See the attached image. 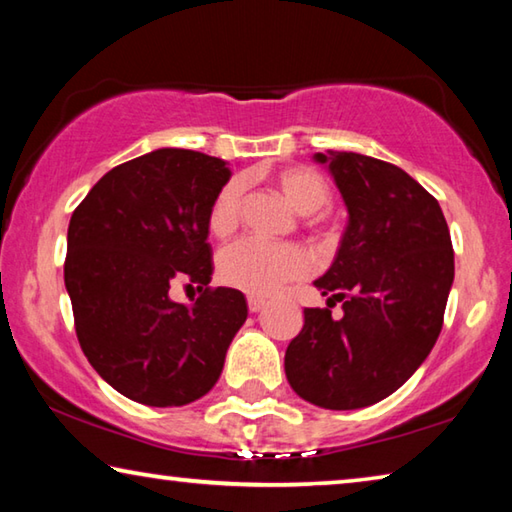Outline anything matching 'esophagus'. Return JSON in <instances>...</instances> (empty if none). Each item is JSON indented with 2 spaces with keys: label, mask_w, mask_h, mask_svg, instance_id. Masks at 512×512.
<instances>
[{
  "label": "esophagus",
  "mask_w": 512,
  "mask_h": 512,
  "mask_svg": "<svg viewBox=\"0 0 512 512\" xmlns=\"http://www.w3.org/2000/svg\"><path fill=\"white\" fill-rule=\"evenodd\" d=\"M264 305H266V300H264V298H259V296H248V309L253 311V314H255V311L262 309Z\"/></svg>",
  "instance_id": "1"
}]
</instances>
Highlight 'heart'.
<instances>
[{
  "label": "heart",
  "mask_w": 512,
  "mask_h": 512,
  "mask_svg": "<svg viewBox=\"0 0 512 512\" xmlns=\"http://www.w3.org/2000/svg\"><path fill=\"white\" fill-rule=\"evenodd\" d=\"M277 185L291 205L302 214L325 210L332 201V189L318 171L293 167L277 173ZM244 180L232 178L214 196L210 230L216 237H228L237 230L244 205ZM314 268L309 250L300 244H273L257 237L241 239L228 246L219 257V277L232 289L246 291L250 296H271L287 282L305 280Z\"/></svg>",
  "instance_id": "1"
}]
</instances>
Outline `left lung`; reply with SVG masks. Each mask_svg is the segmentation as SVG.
<instances>
[{"label":"left lung","mask_w":512,"mask_h":512,"mask_svg":"<svg viewBox=\"0 0 512 512\" xmlns=\"http://www.w3.org/2000/svg\"><path fill=\"white\" fill-rule=\"evenodd\" d=\"M316 162L350 214L334 264L314 282L343 316L305 309L284 372L302 400L352 411L395 393L436 345L454 248L438 201L400 167L348 151L316 153Z\"/></svg>","instance_id":"left-lung-1"}]
</instances>
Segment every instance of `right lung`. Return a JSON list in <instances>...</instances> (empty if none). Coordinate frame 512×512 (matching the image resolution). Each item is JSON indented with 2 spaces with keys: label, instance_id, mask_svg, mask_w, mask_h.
Segmentation results:
<instances>
[{
  "label": "right lung",
  "instance_id": "add662e5",
  "mask_svg": "<svg viewBox=\"0 0 512 512\" xmlns=\"http://www.w3.org/2000/svg\"><path fill=\"white\" fill-rule=\"evenodd\" d=\"M230 180L221 158L158 149L110 169L76 207L67 230L65 287L92 368L128 400L185 406L221 377L248 305L210 287V207ZM189 279L192 306L168 298Z\"/></svg>",
  "mask_w": 512,
  "mask_h": 512
}]
</instances>
